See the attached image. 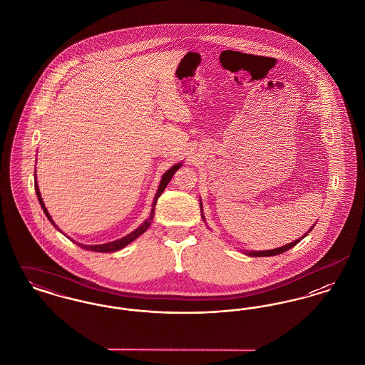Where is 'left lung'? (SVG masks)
Instances as JSON below:
<instances>
[{"label": "left lung", "mask_w": 365, "mask_h": 365, "mask_svg": "<svg viewBox=\"0 0 365 365\" xmlns=\"http://www.w3.org/2000/svg\"><path fill=\"white\" fill-rule=\"evenodd\" d=\"M200 208H201V217H202V220L205 222V216H204V213H202V202H200ZM313 227H314V225L309 228V231H312ZM309 231H308L305 235H302L299 240H295L293 242L287 243V245L280 246V247H277V249H271V250H259V252H256V250H250V252H247V250H246V252H243V253H245V255H247V256H250V257H268V256H277V255L284 253L286 250L292 249V247L295 246L297 243L299 242L302 238H305V237L309 234Z\"/></svg>", "instance_id": "1"}]
</instances>
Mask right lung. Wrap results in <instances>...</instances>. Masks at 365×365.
<instances>
[{"label":"right lung","instance_id":"1","mask_svg":"<svg viewBox=\"0 0 365 365\" xmlns=\"http://www.w3.org/2000/svg\"><path fill=\"white\" fill-rule=\"evenodd\" d=\"M182 167V163H178V164H175L173 165L168 171H165V174L161 176V180H160V185H158V189L156 191V195H155V200H153V204H152V210H150V215H149V217L140 225V226L137 228V230H134L133 232H130L128 235H125V237H123L120 240H116V241H113V242H108L103 243V245H83V243L79 242H73L78 243L82 249H86V250H91V252H100V253H110V252H118V250H120L123 249L124 246H127L128 243L133 242L134 240H137L139 235H142L150 225H152V220H153V217H155V208H156V202L157 200H158V197L161 195V192L164 191V189L167 187V185L170 183V180L173 179V176H174L175 173L179 170ZM36 173V171H35ZM35 178V192H36V197H38V201H39V204H41V208L43 209V213L46 215V217L49 219V222L52 223L53 226L56 227L58 231H60V228L56 226V223L53 222L52 216L49 215V212H48V209L45 207V204H43V201H42V197H41V192H39V187H38V182H36V175H34ZM60 232H63V231H60ZM72 241V240H71Z\"/></svg>","mask_w":365,"mask_h":365}]
</instances>
